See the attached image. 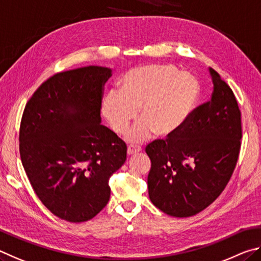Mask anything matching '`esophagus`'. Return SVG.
Instances as JSON below:
<instances>
[{
  "instance_id": "1",
  "label": "esophagus",
  "mask_w": 261,
  "mask_h": 261,
  "mask_svg": "<svg viewBox=\"0 0 261 261\" xmlns=\"http://www.w3.org/2000/svg\"><path fill=\"white\" fill-rule=\"evenodd\" d=\"M141 150H142V148H141L140 145L130 144V145H128V148H127V153H128V156H132V154H135V153L140 152Z\"/></svg>"
}]
</instances>
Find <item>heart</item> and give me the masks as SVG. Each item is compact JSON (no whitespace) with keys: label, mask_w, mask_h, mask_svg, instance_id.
<instances>
[{"label":"heart","mask_w":261,"mask_h":261,"mask_svg":"<svg viewBox=\"0 0 261 261\" xmlns=\"http://www.w3.org/2000/svg\"><path fill=\"white\" fill-rule=\"evenodd\" d=\"M200 85L188 72H179L171 64H148L132 68L118 81L117 93H109L102 102V113L117 134H123L130 122L136 123L127 135L141 142L154 132L162 138L175 135L197 108Z\"/></svg>","instance_id":"heart-1"}]
</instances>
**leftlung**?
Returning <instances> with one entry per match:
<instances>
[{"label": "left lung", "mask_w": 261, "mask_h": 261, "mask_svg": "<svg viewBox=\"0 0 261 261\" xmlns=\"http://www.w3.org/2000/svg\"><path fill=\"white\" fill-rule=\"evenodd\" d=\"M210 73L211 99L196 108L179 133L145 147L151 161L149 197L172 217H193L211 205L226 188L239 161V104L218 72L210 68Z\"/></svg>", "instance_id": "left-lung-1"}]
</instances>
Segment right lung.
Segmentation results:
<instances>
[{
    "instance_id": "obj_1",
    "label": "right lung",
    "mask_w": 261,
    "mask_h": 261,
    "mask_svg": "<svg viewBox=\"0 0 261 261\" xmlns=\"http://www.w3.org/2000/svg\"><path fill=\"white\" fill-rule=\"evenodd\" d=\"M111 72L86 66L57 73L34 91L22 113L26 175L44 206L65 221H88L102 211L110 177L126 162V143L99 123Z\"/></svg>"
}]
</instances>
